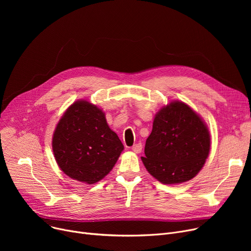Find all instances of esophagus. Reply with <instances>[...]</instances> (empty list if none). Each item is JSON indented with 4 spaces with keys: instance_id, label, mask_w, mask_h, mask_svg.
Masks as SVG:
<instances>
[{
    "instance_id": "esophagus-1",
    "label": "esophagus",
    "mask_w": 251,
    "mask_h": 251,
    "mask_svg": "<svg viewBox=\"0 0 251 251\" xmlns=\"http://www.w3.org/2000/svg\"><path fill=\"white\" fill-rule=\"evenodd\" d=\"M131 150H132L136 153H139L142 151V144L141 143H136V144H134L132 148H131Z\"/></svg>"
}]
</instances>
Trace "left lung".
Returning a JSON list of instances; mask_svg holds the SVG:
<instances>
[{
  "instance_id": "8db88e82",
  "label": "left lung",
  "mask_w": 251,
  "mask_h": 251,
  "mask_svg": "<svg viewBox=\"0 0 251 251\" xmlns=\"http://www.w3.org/2000/svg\"><path fill=\"white\" fill-rule=\"evenodd\" d=\"M209 149V132L201 118L188 104L175 100L155 115L141 160L155 179L178 184L196 176Z\"/></svg>"
}]
</instances>
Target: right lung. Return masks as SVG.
Masks as SVG:
<instances>
[{"mask_svg": "<svg viewBox=\"0 0 251 251\" xmlns=\"http://www.w3.org/2000/svg\"><path fill=\"white\" fill-rule=\"evenodd\" d=\"M58 166L70 178L94 184L101 180L124 150L110 129L104 113L86 100H77L60 119L52 135Z\"/></svg>", "mask_w": 251, "mask_h": 251, "instance_id": "obj_1", "label": "right lung"}]
</instances>
